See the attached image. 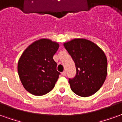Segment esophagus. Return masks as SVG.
Wrapping results in <instances>:
<instances>
[{"label":"esophagus","mask_w":122,"mask_h":122,"mask_svg":"<svg viewBox=\"0 0 122 122\" xmlns=\"http://www.w3.org/2000/svg\"><path fill=\"white\" fill-rule=\"evenodd\" d=\"M61 74L63 75V76H65V75H66V72H65V71H63V72L61 73Z\"/></svg>","instance_id":"obj_1"}]
</instances>
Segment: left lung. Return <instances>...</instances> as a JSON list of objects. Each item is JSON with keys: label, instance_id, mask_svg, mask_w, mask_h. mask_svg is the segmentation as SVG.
Returning <instances> with one entry per match:
<instances>
[{"label": "left lung", "instance_id": "8db88e82", "mask_svg": "<svg viewBox=\"0 0 122 122\" xmlns=\"http://www.w3.org/2000/svg\"><path fill=\"white\" fill-rule=\"evenodd\" d=\"M74 60L76 75L69 79L71 90L81 97L93 95L102 87L107 74V59L98 45L85 39L63 44Z\"/></svg>", "mask_w": 122, "mask_h": 122}]
</instances>
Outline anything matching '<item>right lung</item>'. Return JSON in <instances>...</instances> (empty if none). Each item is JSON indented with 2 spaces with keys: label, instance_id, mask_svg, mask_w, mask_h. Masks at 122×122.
<instances>
[{
  "label": "right lung",
  "instance_id": "add662e5",
  "mask_svg": "<svg viewBox=\"0 0 122 122\" xmlns=\"http://www.w3.org/2000/svg\"><path fill=\"white\" fill-rule=\"evenodd\" d=\"M59 45L48 39L36 41L26 48L18 61V74L30 93L43 96L54 89L60 73L53 56Z\"/></svg>",
  "mask_w": 122,
  "mask_h": 122
}]
</instances>
